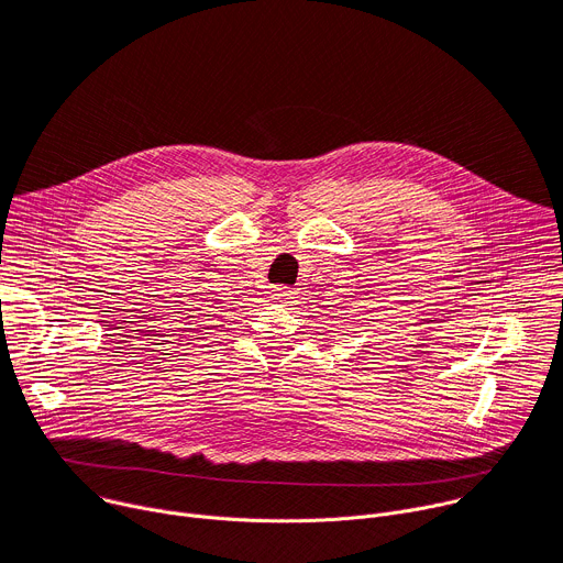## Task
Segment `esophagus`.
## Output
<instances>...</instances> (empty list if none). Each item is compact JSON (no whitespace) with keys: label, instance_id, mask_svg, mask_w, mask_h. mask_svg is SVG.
I'll return each mask as SVG.
<instances>
[{"label":"esophagus","instance_id":"34e87169","mask_svg":"<svg viewBox=\"0 0 563 563\" xmlns=\"http://www.w3.org/2000/svg\"><path fill=\"white\" fill-rule=\"evenodd\" d=\"M272 298H274V300H287V298H291V289L285 287V285H276V287L272 289Z\"/></svg>","mask_w":563,"mask_h":563}]
</instances>
